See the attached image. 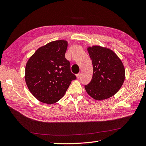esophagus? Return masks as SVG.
Instances as JSON below:
<instances>
[{
    "label": "esophagus",
    "mask_w": 146,
    "mask_h": 146,
    "mask_svg": "<svg viewBox=\"0 0 146 146\" xmlns=\"http://www.w3.org/2000/svg\"><path fill=\"white\" fill-rule=\"evenodd\" d=\"M80 76H81V73H79L76 74V78H77V79H79V78H80Z\"/></svg>",
    "instance_id": "1"
}]
</instances>
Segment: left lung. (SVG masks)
<instances>
[{"mask_svg": "<svg viewBox=\"0 0 146 146\" xmlns=\"http://www.w3.org/2000/svg\"><path fill=\"white\" fill-rule=\"evenodd\" d=\"M92 60L93 75L84 88L88 94L97 100L111 98L124 83L125 67L117 55L111 49L99 46L88 47Z\"/></svg>", "mask_w": 146, "mask_h": 146, "instance_id": "8db88e82", "label": "left lung"}]
</instances>
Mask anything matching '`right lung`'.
Masks as SVG:
<instances>
[{"label":"right lung","mask_w":146,"mask_h":146,"mask_svg":"<svg viewBox=\"0 0 146 146\" xmlns=\"http://www.w3.org/2000/svg\"><path fill=\"white\" fill-rule=\"evenodd\" d=\"M67 46L65 40L52 41L37 48L27 63L26 83L33 96L41 102H58L72 81L76 79L65 57Z\"/></svg>","instance_id":"add662e5"}]
</instances>
